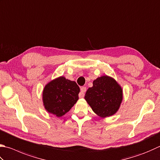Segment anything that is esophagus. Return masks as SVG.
Returning a JSON list of instances; mask_svg holds the SVG:
<instances>
[{
	"instance_id": "1",
	"label": "esophagus",
	"mask_w": 160,
	"mask_h": 160,
	"mask_svg": "<svg viewBox=\"0 0 160 160\" xmlns=\"http://www.w3.org/2000/svg\"><path fill=\"white\" fill-rule=\"evenodd\" d=\"M86 91V87H84V86L81 87V91L79 92V98H83L84 97V95H85Z\"/></svg>"
}]
</instances>
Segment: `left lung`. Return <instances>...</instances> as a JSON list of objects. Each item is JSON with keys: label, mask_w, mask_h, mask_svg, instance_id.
I'll return each mask as SVG.
<instances>
[{"label": "left lung", "mask_w": 160, "mask_h": 160, "mask_svg": "<svg viewBox=\"0 0 160 160\" xmlns=\"http://www.w3.org/2000/svg\"><path fill=\"white\" fill-rule=\"evenodd\" d=\"M92 84L85 95V99L92 111L102 118L116 113L122 99L121 87L108 76L98 78Z\"/></svg>", "instance_id": "1"}]
</instances>
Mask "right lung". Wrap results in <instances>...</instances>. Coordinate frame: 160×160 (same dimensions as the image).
<instances>
[{"label": "right lung", "mask_w": 160, "mask_h": 160, "mask_svg": "<svg viewBox=\"0 0 160 160\" xmlns=\"http://www.w3.org/2000/svg\"><path fill=\"white\" fill-rule=\"evenodd\" d=\"M80 88L75 81L61 77L51 81L43 90V102L48 112L61 117L79 99Z\"/></svg>", "instance_id": "right-lung-1"}]
</instances>
